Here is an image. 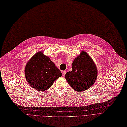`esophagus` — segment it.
<instances>
[{"instance_id": "34e87169", "label": "esophagus", "mask_w": 127, "mask_h": 127, "mask_svg": "<svg viewBox=\"0 0 127 127\" xmlns=\"http://www.w3.org/2000/svg\"><path fill=\"white\" fill-rule=\"evenodd\" d=\"M66 71H65V70L63 71V72H62V73H63V75L64 76V75H65V74H66Z\"/></svg>"}]
</instances>
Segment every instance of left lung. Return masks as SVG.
<instances>
[{
	"instance_id": "8db88e82",
	"label": "left lung",
	"mask_w": 127,
	"mask_h": 127,
	"mask_svg": "<svg viewBox=\"0 0 127 127\" xmlns=\"http://www.w3.org/2000/svg\"><path fill=\"white\" fill-rule=\"evenodd\" d=\"M71 71L67 72L65 79L70 86L77 92H83L95 83L97 78V68L93 60L85 52L75 58L72 64Z\"/></svg>"
}]
</instances>
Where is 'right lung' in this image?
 Returning <instances> with one entry per match:
<instances>
[{
    "label": "right lung",
    "instance_id": "right-lung-1",
    "mask_svg": "<svg viewBox=\"0 0 127 127\" xmlns=\"http://www.w3.org/2000/svg\"><path fill=\"white\" fill-rule=\"evenodd\" d=\"M25 76L32 87L42 91L51 87L62 73L48 57L38 52L27 63Z\"/></svg>",
    "mask_w": 127,
    "mask_h": 127
}]
</instances>
